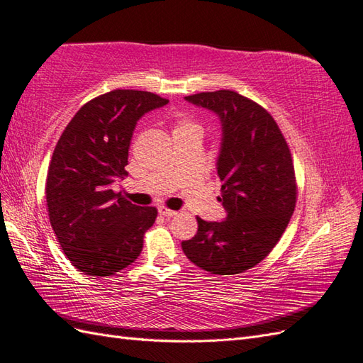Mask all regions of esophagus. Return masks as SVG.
Listing matches in <instances>:
<instances>
[{"label": "esophagus", "mask_w": 363, "mask_h": 363, "mask_svg": "<svg viewBox=\"0 0 363 363\" xmlns=\"http://www.w3.org/2000/svg\"><path fill=\"white\" fill-rule=\"evenodd\" d=\"M158 214L163 216V217H166V218H169V217L177 216V212H175V211H172V209H167V208L162 206V208H158Z\"/></svg>", "instance_id": "34e87169"}]
</instances>
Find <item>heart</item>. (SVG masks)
Instances as JSON below:
<instances>
[{"mask_svg": "<svg viewBox=\"0 0 363 363\" xmlns=\"http://www.w3.org/2000/svg\"><path fill=\"white\" fill-rule=\"evenodd\" d=\"M197 126L196 121H194L192 118L189 117H179L175 120V125H174V132L177 130H183V129H189V128H194Z\"/></svg>", "mask_w": 363, "mask_h": 363, "instance_id": "heart-1", "label": "heart"}]
</instances>
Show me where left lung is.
<instances>
[{"instance_id":"1","label":"left lung","mask_w":363,"mask_h":363,"mask_svg":"<svg viewBox=\"0 0 363 363\" xmlns=\"http://www.w3.org/2000/svg\"><path fill=\"white\" fill-rule=\"evenodd\" d=\"M216 112L222 121L217 174L228 217L205 222L182 242L186 257L217 276L251 269L272 251L289 223L297 201L294 163L272 115L229 89L184 96Z\"/></svg>"}]
</instances>
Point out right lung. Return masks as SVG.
Returning a JSON list of instances; mask_svg holds the SVG:
<instances>
[{"label": "right lung", "mask_w": 363, "mask_h": 363, "mask_svg": "<svg viewBox=\"0 0 363 363\" xmlns=\"http://www.w3.org/2000/svg\"><path fill=\"white\" fill-rule=\"evenodd\" d=\"M167 103L152 92L111 91L83 104L58 140L46 179L49 220L66 257L86 276H112L143 250L157 209L132 205L112 183L128 175L141 115Z\"/></svg>", "instance_id": "1"}]
</instances>
